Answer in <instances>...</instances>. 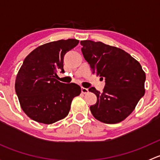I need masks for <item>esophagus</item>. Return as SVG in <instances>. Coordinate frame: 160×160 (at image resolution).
<instances>
[{
    "mask_svg": "<svg viewBox=\"0 0 160 160\" xmlns=\"http://www.w3.org/2000/svg\"><path fill=\"white\" fill-rule=\"evenodd\" d=\"M81 92L83 93H88V89H87V88H81Z\"/></svg>",
    "mask_w": 160,
    "mask_h": 160,
    "instance_id": "esophagus-1",
    "label": "esophagus"
}]
</instances>
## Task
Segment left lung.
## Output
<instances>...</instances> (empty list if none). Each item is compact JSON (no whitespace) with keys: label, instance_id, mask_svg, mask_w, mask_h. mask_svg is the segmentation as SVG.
<instances>
[{"label":"left lung","instance_id":"left-lung-1","mask_svg":"<svg viewBox=\"0 0 160 160\" xmlns=\"http://www.w3.org/2000/svg\"><path fill=\"white\" fill-rule=\"evenodd\" d=\"M83 57L93 73L105 82L104 90L89 88L97 96L90 107L100 122L115 124L126 118L145 94L146 73L139 62L124 50L101 42H80Z\"/></svg>","mask_w":160,"mask_h":160}]
</instances>
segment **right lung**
Masks as SVG:
<instances>
[{"instance_id": "right-lung-1", "label": "right lung", "mask_w": 160, "mask_h": 160, "mask_svg": "<svg viewBox=\"0 0 160 160\" xmlns=\"http://www.w3.org/2000/svg\"><path fill=\"white\" fill-rule=\"evenodd\" d=\"M79 40L69 38L46 43L34 49L24 60L15 80V91L21 107L32 120L52 124L69 114L73 98L81 88L74 83L56 79L63 73V58Z\"/></svg>"}]
</instances>
